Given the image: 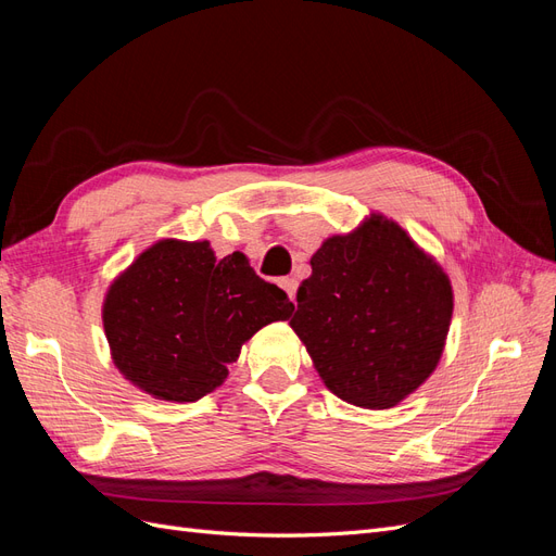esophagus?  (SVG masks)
<instances>
[{
  "label": "esophagus",
  "mask_w": 556,
  "mask_h": 556,
  "mask_svg": "<svg viewBox=\"0 0 556 556\" xmlns=\"http://www.w3.org/2000/svg\"><path fill=\"white\" fill-rule=\"evenodd\" d=\"M280 288L290 294V299H292V301L296 299V288H299L296 278H282V280H280Z\"/></svg>",
  "instance_id": "34e87169"
}]
</instances>
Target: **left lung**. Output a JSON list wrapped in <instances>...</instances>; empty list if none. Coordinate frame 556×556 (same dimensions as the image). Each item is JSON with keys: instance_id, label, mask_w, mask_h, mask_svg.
I'll return each mask as SVG.
<instances>
[{"instance_id": "obj_1", "label": "left lung", "mask_w": 556, "mask_h": 556, "mask_svg": "<svg viewBox=\"0 0 556 556\" xmlns=\"http://www.w3.org/2000/svg\"><path fill=\"white\" fill-rule=\"evenodd\" d=\"M290 325L329 390L362 408H392L443 355L452 288L443 268L382 215L311 257Z\"/></svg>"}]
</instances>
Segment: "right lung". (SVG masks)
Listing matches in <instances>:
<instances>
[{
	"instance_id": "right-lung-1",
	"label": "right lung",
	"mask_w": 556,
	"mask_h": 556,
	"mask_svg": "<svg viewBox=\"0 0 556 556\" xmlns=\"http://www.w3.org/2000/svg\"><path fill=\"white\" fill-rule=\"evenodd\" d=\"M294 304L243 252L217 260L208 241L164 239L115 278L104 329L121 374L143 392L190 403L213 392L262 327Z\"/></svg>"
}]
</instances>
